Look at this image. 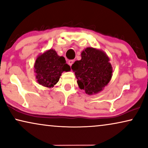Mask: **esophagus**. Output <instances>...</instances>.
<instances>
[{
	"mask_svg": "<svg viewBox=\"0 0 148 148\" xmlns=\"http://www.w3.org/2000/svg\"><path fill=\"white\" fill-rule=\"evenodd\" d=\"M73 62H74V60H69L68 61V64H69L70 66H71L72 64H73Z\"/></svg>",
	"mask_w": 148,
	"mask_h": 148,
	"instance_id": "obj_1",
	"label": "esophagus"
}]
</instances>
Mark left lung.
<instances>
[{
  "label": "left lung",
  "instance_id": "obj_1",
  "mask_svg": "<svg viewBox=\"0 0 148 148\" xmlns=\"http://www.w3.org/2000/svg\"><path fill=\"white\" fill-rule=\"evenodd\" d=\"M81 56L82 59L76 60L71 66L79 88L88 95L98 94L112 78L110 58L104 51L92 47L86 48Z\"/></svg>",
  "mask_w": 148,
  "mask_h": 148
}]
</instances>
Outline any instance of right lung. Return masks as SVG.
<instances>
[{"label":"right lung","instance_id":"1","mask_svg":"<svg viewBox=\"0 0 148 148\" xmlns=\"http://www.w3.org/2000/svg\"><path fill=\"white\" fill-rule=\"evenodd\" d=\"M70 66L63 56H58L55 50L49 49L38 56L34 63L37 82L46 88H53L59 81L62 72L70 71Z\"/></svg>","mask_w":148,"mask_h":148}]
</instances>
